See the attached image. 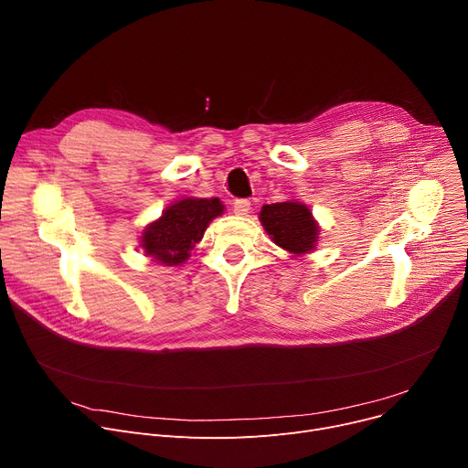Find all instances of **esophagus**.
I'll return each instance as SVG.
<instances>
[{"instance_id":"34e87169","label":"esophagus","mask_w":468,"mask_h":468,"mask_svg":"<svg viewBox=\"0 0 468 468\" xmlns=\"http://www.w3.org/2000/svg\"><path fill=\"white\" fill-rule=\"evenodd\" d=\"M234 213L236 215H239V218H243V215H247L249 213V209H250V202L247 200V198H239V200H236L234 202Z\"/></svg>"}]
</instances>
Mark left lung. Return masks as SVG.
Returning <instances> with one entry per match:
<instances>
[{"label": "left lung", "mask_w": 468, "mask_h": 468, "mask_svg": "<svg viewBox=\"0 0 468 468\" xmlns=\"http://www.w3.org/2000/svg\"><path fill=\"white\" fill-rule=\"evenodd\" d=\"M259 219L270 239L292 257H303L316 249L320 227L307 204L292 198L266 204Z\"/></svg>", "instance_id": "left-lung-1"}]
</instances>
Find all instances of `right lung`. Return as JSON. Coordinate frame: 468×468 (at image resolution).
<instances>
[{
	"label": "right lung",
	"mask_w": 468,
	"mask_h": 468,
	"mask_svg": "<svg viewBox=\"0 0 468 468\" xmlns=\"http://www.w3.org/2000/svg\"><path fill=\"white\" fill-rule=\"evenodd\" d=\"M225 213L219 198L186 197L163 209L161 218L152 221L140 234L144 255L165 266H182L191 250L204 238L207 225Z\"/></svg>",
	"instance_id": "obj_1"
}]
</instances>
